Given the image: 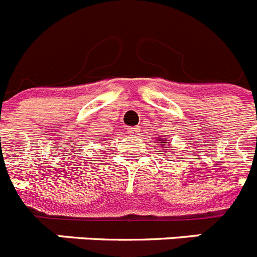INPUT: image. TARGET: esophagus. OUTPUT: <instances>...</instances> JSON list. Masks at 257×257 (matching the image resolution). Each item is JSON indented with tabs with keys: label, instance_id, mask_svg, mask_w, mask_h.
Instances as JSON below:
<instances>
[{
	"label": "esophagus",
	"instance_id": "1",
	"mask_svg": "<svg viewBox=\"0 0 257 257\" xmlns=\"http://www.w3.org/2000/svg\"><path fill=\"white\" fill-rule=\"evenodd\" d=\"M140 131V127L136 126V127H133V128H130V134H138Z\"/></svg>",
	"mask_w": 257,
	"mask_h": 257
}]
</instances>
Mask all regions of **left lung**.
I'll use <instances>...</instances> for the list:
<instances>
[{"label":"left lung","mask_w":257,"mask_h":257,"mask_svg":"<svg viewBox=\"0 0 257 257\" xmlns=\"http://www.w3.org/2000/svg\"><path fill=\"white\" fill-rule=\"evenodd\" d=\"M157 142H163V143H166V142H167V140H166V139H160V140H157Z\"/></svg>","instance_id":"obj_1"}]
</instances>
